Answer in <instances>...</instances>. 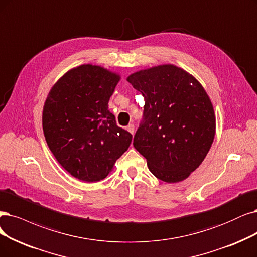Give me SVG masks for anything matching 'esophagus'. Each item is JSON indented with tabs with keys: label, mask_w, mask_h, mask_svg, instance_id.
I'll use <instances>...</instances> for the list:
<instances>
[{
	"label": "esophagus",
	"mask_w": 257,
	"mask_h": 257,
	"mask_svg": "<svg viewBox=\"0 0 257 257\" xmlns=\"http://www.w3.org/2000/svg\"><path fill=\"white\" fill-rule=\"evenodd\" d=\"M127 130L130 132L131 135L135 134V125L134 123H129V125L127 126Z\"/></svg>",
	"instance_id": "esophagus-1"
}]
</instances>
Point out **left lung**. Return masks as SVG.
<instances>
[{
    "mask_svg": "<svg viewBox=\"0 0 257 257\" xmlns=\"http://www.w3.org/2000/svg\"><path fill=\"white\" fill-rule=\"evenodd\" d=\"M127 81L145 99L135 148L158 179L183 181L203 162L215 138L216 116L206 91L175 64L140 70Z\"/></svg>",
    "mask_w": 257,
    "mask_h": 257,
    "instance_id": "1",
    "label": "left lung"
}]
</instances>
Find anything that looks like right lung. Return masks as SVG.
<instances>
[{"instance_id": "obj_1", "label": "right lung", "mask_w": 257, "mask_h": 257, "mask_svg": "<svg viewBox=\"0 0 257 257\" xmlns=\"http://www.w3.org/2000/svg\"><path fill=\"white\" fill-rule=\"evenodd\" d=\"M120 75L103 66L81 64L56 81L45 99L42 127L55 159L74 178H106L129 148L132 136L116 125L108 102Z\"/></svg>"}]
</instances>
